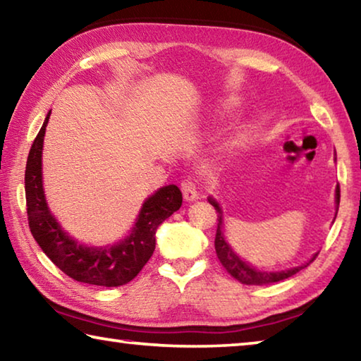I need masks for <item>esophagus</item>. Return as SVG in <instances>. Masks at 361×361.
Instances as JSON below:
<instances>
[{
	"mask_svg": "<svg viewBox=\"0 0 361 361\" xmlns=\"http://www.w3.org/2000/svg\"><path fill=\"white\" fill-rule=\"evenodd\" d=\"M181 191H183V197H185L186 200H195L197 199L199 195V191H197V183H195L192 178H186L181 181Z\"/></svg>",
	"mask_w": 361,
	"mask_h": 361,
	"instance_id": "esophagus-1",
	"label": "esophagus"
}]
</instances>
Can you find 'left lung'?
I'll return each mask as SVG.
<instances>
[{
    "mask_svg": "<svg viewBox=\"0 0 361 361\" xmlns=\"http://www.w3.org/2000/svg\"><path fill=\"white\" fill-rule=\"evenodd\" d=\"M339 199H341V189L339 186L336 188V204L339 205ZM209 202L215 207V210L218 213V228H216V235H215V250H216V256L219 262H221L223 267L231 274L235 280H239L243 285H269V283H276L280 282V280H285L291 276H295L296 272L301 271L305 266H298L293 267L290 271H282V272H262V271H256L255 267L248 266L245 261H242L239 256H237L232 248L226 243L223 232H221V209L219 205L209 197ZM315 258V256H314Z\"/></svg>",
    "mask_w": 361,
    "mask_h": 361,
    "instance_id": "8db88e82",
    "label": "left lung"
}]
</instances>
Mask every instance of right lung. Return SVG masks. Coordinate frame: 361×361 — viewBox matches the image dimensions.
Returning a JSON list of instances; mask_svg holds the SVG:
<instances>
[{
    "mask_svg": "<svg viewBox=\"0 0 361 361\" xmlns=\"http://www.w3.org/2000/svg\"><path fill=\"white\" fill-rule=\"evenodd\" d=\"M49 116L30 148L25 169L27 216L32 235L47 258L81 283L121 286L138 276L154 253L156 229L183 204L178 186L169 185L146 199L132 234L113 247H84L62 231L47 209L42 191L41 154Z\"/></svg>",
    "mask_w": 361,
    "mask_h": 361,
    "instance_id": "right-lung-1",
    "label": "right lung"
}]
</instances>
